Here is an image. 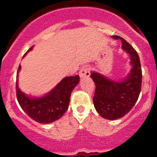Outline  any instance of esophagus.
<instances>
[{
  "mask_svg": "<svg viewBox=\"0 0 157 157\" xmlns=\"http://www.w3.org/2000/svg\"><path fill=\"white\" fill-rule=\"evenodd\" d=\"M90 68L88 67H83L80 69V72H79V75H80V78H86V77H90Z\"/></svg>",
  "mask_w": 157,
  "mask_h": 157,
  "instance_id": "34e87169",
  "label": "esophagus"
}]
</instances>
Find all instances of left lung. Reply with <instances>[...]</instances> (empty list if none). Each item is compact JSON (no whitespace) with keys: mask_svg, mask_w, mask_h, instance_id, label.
I'll return each mask as SVG.
<instances>
[{"mask_svg":"<svg viewBox=\"0 0 157 157\" xmlns=\"http://www.w3.org/2000/svg\"><path fill=\"white\" fill-rule=\"evenodd\" d=\"M112 37L121 41V48L130 56L131 68L119 81L111 80L96 71L90 75L96 85L93 96L95 109L102 118L109 120L118 119L131 111L138 99L142 82L141 66L137 52L120 36Z\"/></svg>","mask_w":157,"mask_h":157,"instance_id":"1","label":"left lung"}]
</instances>
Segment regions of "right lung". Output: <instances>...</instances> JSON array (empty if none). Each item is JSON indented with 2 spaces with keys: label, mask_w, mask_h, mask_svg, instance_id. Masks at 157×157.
<instances>
[{
  "label": "right lung",
  "mask_w": 157,
  "mask_h": 157,
  "mask_svg": "<svg viewBox=\"0 0 157 157\" xmlns=\"http://www.w3.org/2000/svg\"><path fill=\"white\" fill-rule=\"evenodd\" d=\"M32 49L33 47L24 56ZM20 69V64L17 74L16 90L17 100L22 109L32 119L42 124H48L61 118L68 109L71 93L80 81L79 75L64 77L47 94L40 97H33L25 94L19 88L17 77Z\"/></svg>",
  "instance_id": "right-lung-1"
}]
</instances>
